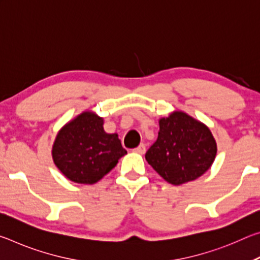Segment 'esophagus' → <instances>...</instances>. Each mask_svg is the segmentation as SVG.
<instances>
[{"label": "esophagus", "instance_id": "esophagus-1", "mask_svg": "<svg viewBox=\"0 0 260 260\" xmlns=\"http://www.w3.org/2000/svg\"><path fill=\"white\" fill-rule=\"evenodd\" d=\"M133 151L136 152V153H140V155H143V153L146 152V146H144L143 143L140 144V146L136 147Z\"/></svg>", "mask_w": 260, "mask_h": 260}]
</instances>
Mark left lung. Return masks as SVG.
Wrapping results in <instances>:
<instances>
[{
  "mask_svg": "<svg viewBox=\"0 0 260 260\" xmlns=\"http://www.w3.org/2000/svg\"><path fill=\"white\" fill-rule=\"evenodd\" d=\"M217 142L208 126L183 111L159 119L156 142L149 148V165L171 184L193 181L213 164Z\"/></svg>",
  "mask_w": 260,
  "mask_h": 260,
  "instance_id": "obj_1",
  "label": "left lung"
}]
</instances>
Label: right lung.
Wrapping results in <instances>:
<instances>
[{
  "mask_svg": "<svg viewBox=\"0 0 260 260\" xmlns=\"http://www.w3.org/2000/svg\"><path fill=\"white\" fill-rule=\"evenodd\" d=\"M103 124V118L95 112L83 111L57 133L52 144V159L71 181L94 184L127 153L118 134L107 133Z\"/></svg>",
  "mask_w": 260,
  "mask_h": 260,
  "instance_id": "add662e5",
  "label": "right lung"
}]
</instances>
